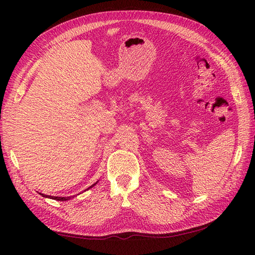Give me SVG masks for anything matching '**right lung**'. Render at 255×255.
Listing matches in <instances>:
<instances>
[{"label":"right lung","mask_w":255,"mask_h":255,"mask_svg":"<svg viewBox=\"0 0 255 255\" xmlns=\"http://www.w3.org/2000/svg\"><path fill=\"white\" fill-rule=\"evenodd\" d=\"M99 182V181H97ZM97 182L96 183H94L93 185H91L89 188H86L85 191H88V189H90V188H92L93 186H95L96 184H97ZM42 197H46V198H50V199H55V200H60V202H64V200H70L71 198H73L74 196H68V197H58V196H50V195H45V194H41V193H39Z\"/></svg>","instance_id":"1"}]
</instances>
